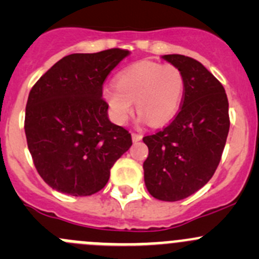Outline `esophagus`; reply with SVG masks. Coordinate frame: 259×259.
<instances>
[{
	"instance_id": "34e87169",
	"label": "esophagus",
	"mask_w": 259,
	"mask_h": 259,
	"mask_svg": "<svg viewBox=\"0 0 259 259\" xmlns=\"http://www.w3.org/2000/svg\"><path fill=\"white\" fill-rule=\"evenodd\" d=\"M132 139L134 143L140 142L143 139V135L139 134V133H132Z\"/></svg>"
}]
</instances>
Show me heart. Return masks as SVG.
<instances>
[{
  "label": "heart",
  "instance_id": "b5f03b06",
  "mask_svg": "<svg viewBox=\"0 0 259 259\" xmlns=\"http://www.w3.org/2000/svg\"><path fill=\"white\" fill-rule=\"evenodd\" d=\"M184 90V75L177 66L140 61L120 71L115 88L103 89V99L117 124L129 120L135 103L140 119L151 126H161L179 111Z\"/></svg>",
  "mask_w": 259,
  "mask_h": 259
}]
</instances>
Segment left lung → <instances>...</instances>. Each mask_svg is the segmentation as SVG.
Returning <instances> with one entry per match:
<instances>
[{
    "label": "left lung",
    "mask_w": 259,
    "mask_h": 259,
    "mask_svg": "<svg viewBox=\"0 0 259 259\" xmlns=\"http://www.w3.org/2000/svg\"><path fill=\"white\" fill-rule=\"evenodd\" d=\"M182 70V108L160 132L143 138L149 155L143 164L148 192L164 202L182 200L213 177L229 132L228 99L223 85L192 57L164 55Z\"/></svg>",
    "instance_id": "left-lung-1"
}]
</instances>
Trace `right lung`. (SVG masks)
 Here are the masks:
<instances>
[{"label":"right lung","mask_w":259,"mask_h":259,"mask_svg":"<svg viewBox=\"0 0 259 259\" xmlns=\"http://www.w3.org/2000/svg\"><path fill=\"white\" fill-rule=\"evenodd\" d=\"M110 49L62 57L28 94L25 133L33 164L52 189L85 197L103 189L132 135L109 120L103 83L129 55Z\"/></svg>","instance_id":"add662e5"}]
</instances>
